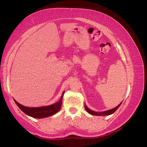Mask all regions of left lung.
<instances>
[{"label": "left lung", "mask_w": 147, "mask_h": 147, "mask_svg": "<svg viewBox=\"0 0 147 147\" xmlns=\"http://www.w3.org/2000/svg\"><path fill=\"white\" fill-rule=\"evenodd\" d=\"M121 103H122V102H121ZM121 103L119 104L117 106L115 107V108H114L111 109H109V110H107V111H102V112H96V111H94L91 110L90 109H89V108H88V106H87L86 105V104H85V106H85L86 110L87 111H88V112L89 113H90L91 115H96V116H102V115L104 116V115H111V114L115 112V111L117 110V109L119 108V106H121Z\"/></svg>", "instance_id": "left-lung-1"}]
</instances>
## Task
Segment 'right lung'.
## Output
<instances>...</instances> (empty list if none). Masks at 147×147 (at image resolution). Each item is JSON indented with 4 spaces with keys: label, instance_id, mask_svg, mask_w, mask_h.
Returning <instances> with one entry per match:
<instances>
[{
    "label": "right lung",
    "instance_id": "1",
    "mask_svg": "<svg viewBox=\"0 0 147 147\" xmlns=\"http://www.w3.org/2000/svg\"><path fill=\"white\" fill-rule=\"evenodd\" d=\"M64 93L65 91L63 92L62 95L58 102L53 104L50 106L38 107V108H29V107H26L21 105L19 102H17L15 99L14 101L16 103L17 106L21 109V110L23 111L27 115L37 119L45 118L54 115V114H56L60 109L61 106L62 98H63Z\"/></svg>",
    "mask_w": 147,
    "mask_h": 147
}]
</instances>
